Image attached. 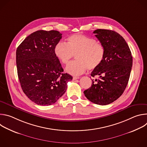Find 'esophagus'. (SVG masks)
Returning <instances> with one entry per match:
<instances>
[{
  "label": "esophagus",
  "mask_w": 147,
  "mask_h": 147,
  "mask_svg": "<svg viewBox=\"0 0 147 147\" xmlns=\"http://www.w3.org/2000/svg\"><path fill=\"white\" fill-rule=\"evenodd\" d=\"M79 78H80L79 77H76V76H74V77H73V80H76L79 79Z\"/></svg>",
  "instance_id": "34e87169"
}]
</instances>
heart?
Segmentation results:
<instances>
[{"mask_svg": "<svg viewBox=\"0 0 147 147\" xmlns=\"http://www.w3.org/2000/svg\"><path fill=\"white\" fill-rule=\"evenodd\" d=\"M67 44L60 42L55 47L57 57L67 65L76 55L77 60L66 67L67 73L78 76L88 69L94 70L99 67L103 60L105 50L103 45L92 38L82 34H76L67 38Z\"/></svg>", "mask_w": 147, "mask_h": 147, "instance_id": "b5f03b06", "label": "heart"}]
</instances>
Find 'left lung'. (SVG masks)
Masks as SVG:
<instances>
[{
    "instance_id": "obj_1",
    "label": "left lung",
    "mask_w": 147,
    "mask_h": 147,
    "mask_svg": "<svg viewBox=\"0 0 147 147\" xmlns=\"http://www.w3.org/2000/svg\"><path fill=\"white\" fill-rule=\"evenodd\" d=\"M94 33L103 45L105 55L100 65L91 73L92 77L99 76V78L92 80L91 87L84 94L91 102L106 105L117 99L126 88L133 57L126 42L117 32L98 29Z\"/></svg>"
}]
</instances>
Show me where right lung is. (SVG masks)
I'll return each mask as SVG.
<instances>
[{
    "instance_id": "obj_1",
    "label": "right lung",
    "mask_w": 147,
    "mask_h": 147,
    "mask_svg": "<svg viewBox=\"0 0 147 147\" xmlns=\"http://www.w3.org/2000/svg\"><path fill=\"white\" fill-rule=\"evenodd\" d=\"M55 30L35 31L16 51L18 79L24 93L39 105L55 103L67 89L71 76L63 73L55 48L61 38Z\"/></svg>"
}]
</instances>
